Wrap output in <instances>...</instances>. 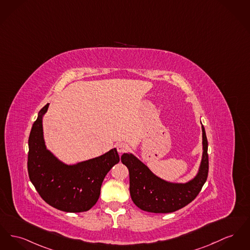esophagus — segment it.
I'll list each match as a JSON object with an SVG mask.
<instances>
[{
    "mask_svg": "<svg viewBox=\"0 0 250 250\" xmlns=\"http://www.w3.org/2000/svg\"><path fill=\"white\" fill-rule=\"evenodd\" d=\"M116 149H117L118 153H124L126 149H127V146L124 143H120L116 146Z\"/></svg>",
    "mask_w": 250,
    "mask_h": 250,
    "instance_id": "obj_1",
    "label": "esophagus"
}]
</instances>
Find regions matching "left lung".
Returning <instances> with one entry per match:
<instances>
[{
  "label": "left lung",
  "mask_w": 250,
  "mask_h": 250,
  "mask_svg": "<svg viewBox=\"0 0 250 250\" xmlns=\"http://www.w3.org/2000/svg\"><path fill=\"white\" fill-rule=\"evenodd\" d=\"M202 125V124H201ZM202 127V158L198 171L187 182H171L155 175L132 153H124L121 161L129 171V191L134 204L154 213H168L188 205L205 184L208 173V140Z\"/></svg>",
  "instance_id": "obj_1"
}]
</instances>
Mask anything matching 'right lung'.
Here are the masks:
<instances>
[{"label":"right lung","mask_w":250,"mask_h":250,"mask_svg":"<svg viewBox=\"0 0 250 250\" xmlns=\"http://www.w3.org/2000/svg\"><path fill=\"white\" fill-rule=\"evenodd\" d=\"M41 109L28 140V174L32 184L49 205L66 212L87 211L96 204L104 178L120 162L116 148L88 161L66 164L45 145L42 120L49 107Z\"/></svg>","instance_id":"obj_1"}]
</instances>
